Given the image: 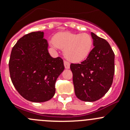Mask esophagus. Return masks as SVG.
Masks as SVG:
<instances>
[{"label": "esophagus", "instance_id": "esophagus-1", "mask_svg": "<svg viewBox=\"0 0 130 130\" xmlns=\"http://www.w3.org/2000/svg\"><path fill=\"white\" fill-rule=\"evenodd\" d=\"M64 67H65V68L66 69H69L70 68V62H68V61H65L64 62Z\"/></svg>", "mask_w": 130, "mask_h": 130}]
</instances>
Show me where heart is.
<instances>
[{
  "label": "heart",
  "instance_id": "heart-1",
  "mask_svg": "<svg viewBox=\"0 0 130 130\" xmlns=\"http://www.w3.org/2000/svg\"><path fill=\"white\" fill-rule=\"evenodd\" d=\"M53 43L64 50V56L72 62L81 61L90 53L93 40L87 33L75 34L64 32L57 34L53 38Z\"/></svg>",
  "mask_w": 130,
  "mask_h": 130
}]
</instances>
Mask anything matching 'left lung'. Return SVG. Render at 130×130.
Wrapping results in <instances>:
<instances>
[{
	"instance_id": "obj_1",
	"label": "left lung",
	"mask_w": 130,
	"mask_h": 130,
	"mask_svg": "<svg viewBox=\"0 0 130 130\" xmlns=\"http://www.w3.org/2000/svg\"><path fill=\"white\" fill-rule=\"evenodd\" d=\"M94 47L80 64H70L75 96L95 102L109 90L115 73V54L106 40L91 32Z\"/></svg>"
}]
</instances>
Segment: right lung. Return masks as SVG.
<instances>
[{
    "mask_svg": "<svg viewBox=\"0 0 130 130\" xmlns=\"http://www.w3.org/2000/svg\"><path fill=\"white\" fill-rule=\"evenodd\" d=\"M43 32H32L21 38L11 50L9 70L11 82L21 96L32 102L51 100L55 83L64 70L60 57L48 52Z\"/></svg>",
    "mask_w": 130,
    "mask_h": 130,
    "instance_id": "1",
    "label": "right lung"
}]
</instances>
